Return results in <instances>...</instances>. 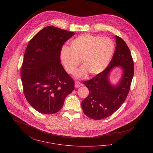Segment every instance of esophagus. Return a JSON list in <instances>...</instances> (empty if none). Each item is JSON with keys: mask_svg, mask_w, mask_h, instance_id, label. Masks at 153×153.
I'll list each match as a JSON object with an SVG mask.
<instances>
[{"mask_svg": "<svg viewBox=\"0 0 153 153\" xmlns=\"http://www.w3.org/2000/svg\"><path fill=\"white\" fill-rule=\"evenodd\" d=\"M81 85H82V84L78 81H76L75 82V88L79 87Z\"/></svg>", "mask_w": 153, "mask_h": 153, "instance_id": "obj_1", "label": "esophagus"}]
</instances>
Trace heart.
<instances>
[{
  "label": "heart",
  "instance_id": "heart-1",
  "mask_svg": "<svg viewBox=\"0 0 153 153\" xmlns=\"http://www.w3.org/2000/svg\"><path fill=\"white\" fill-rule=\"evenodd\" d=\"M114 44L108 38L83 34L69 42V48L64 46L60 59L66 71L74 74L80 61L82 66L76 72V78L82 79L89 74L97 75L108 66L114 52Z\"/></svg>",
  "mask_w": 153,
  "mask_h": 153
}]
</instances>
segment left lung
Wrapping results in <instances>:
<instances>
[{
	"mask_svg": "<svg viewBox=\"0 0 153 153\" xmlns=\"http://www.w3.org/2000/svg\"><path fill=\"white\" fill-rule=\"evenodd\" d=\"M116 48L107 68L93 78L83 83L89 89V95L81 103L84 114L93 120L105 118L118 109L125 101L129 92L134 75V62L130 51L120 37L115 36ZM119 66L123 75L116 85L111 84L109 74Z\"/></svg>",
	"mask_w": 153,
	"mask_h": 153,
	"instance_id": "8db88e82",
	"label": "left lung"
}]
</instances>
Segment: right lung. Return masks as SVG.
<instances>
[{
  "label": "right lung",
  "mask_w": 153,
  "mask_h": 153,
  "mask_svg": "<svg viewBox=\"0 0 153 153\" xmlns=\"http://www.w3.org/2000/svg\"><path fill=\"white\" fill-rule=\"evenodd\" d=\"M74 35L48 26L27 44L21 71L23 89L27 102L40 113L58 112L66 97L74 90V81L60 59L63 45Z\"/></svg>",
  "instance_id": "right-lung-1"
}]
</instances>
